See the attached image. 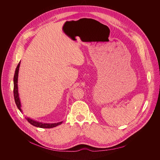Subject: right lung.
Here are the masks:
<instances>
[{"instance_id":"right-lung-1","label":"right lung","mask_w":160,"mask_h":160,"mask_svg":"<svg viewBox=\"0 0 160 160\" xmlns=\"http://www.w3.org/2000/svg\"><path fill=\"white\" fill-rule=\"evenodd\" d=\"M20 62H19L18 65L17 67V68L15 69V74H14V78H13V94H14V98H15V103L19 109V110L22 113V110L21 108L22 105L19 97V93H18V72H19V68L20 65ZM26 119L27 121L32 125L34 126L38 127V128H55L60 124H61L63 122H59L57 123H44L42 122H39L37 121H35L30 118L26 117Z\"/></svg>"}]
</instances>
